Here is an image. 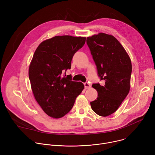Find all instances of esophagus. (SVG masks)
<instances>
[{"label": "esophagus", "instance_id": "obj_1", "mask_svg": "<svg viewBox=\"0 0 155 155\" xmlns=\"http://www.w3.org/2000/svg\"><path fill=\"white\" fill-rule=\"evenodd\" d=\"M84 88L85 89H88V88H90L91 87L90 84L88 83V82H86L84 83Z\"/></svg>", "mask_w": 155, "mask_h": 155}]
</instances>
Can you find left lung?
<instances>
[{
    "mask_svg": "<svg viewBox=\"0 0 155 155\" xmlns=\"http://www.w3.org/2000/svg\"><path fill=\"white\" fill-rule=\"evenodd\" d=\"M98 75L104 84L92 87L97 91V98L90 102L93 111L107 117L119 108L130 90L132 64L124 47L113 35L99 33L86 38Z\"/></svg>",
    "mask_w": 155,
    "mask_h": 155,
    "instance_id": "left-lung-1",
    "label": "left lung"
}]
</instances>
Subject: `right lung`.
Segmentation results:
<instances>
[{"instance_id": "right-lung-1", "label": "right lung", "mask_w": 155, "mask_h": 155, "mask_svg": "<svg viewBox=\"0 0 155 155\" xmlns=\"http://www.w3.org/2000/svg\"><path fill=\"white\" fill-rule=\"evenodd\" d=\"M85 41L83 37L55 36L43 41L34 54L29 68L31 89L43 112L53 118L68 114L84 89L81 82L62 73L71 69L74 54Z\"/></svg>"}]
</instances>
